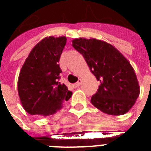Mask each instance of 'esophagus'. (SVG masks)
<instances>
[{"mask_svg": "<svg viewBox=\"0 0 151 151\" xmlns=\"http://www.w3.org/2000/svg\"><path fill=\"white\" fill-rule=\"evenodd\" d=\"M81 83H82V80H81V79H79L78 81V82H76L75 84L73 85V87H75V88L78 87L79 86L81 85Z\"/></svg>", "mask_w": 151, "mask_h": 151, "instance_id": "obj_1", "label": "esophagus"}]
</instances>
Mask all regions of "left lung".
<instances>
[{"label":"left lung","mask_w":151,"mask_h":151,"mask_svg":"<svg viewBox=\"0 0 151 151\" xmlns=\"http://www.w3.org/2000/svg\"><path fill=\"white\" fill-rule=\"evenodd\" d=\"M72 43L100 82L91 99L92 104L108 115L128 112L140 93L136 73L128 60L115 47L102 40L79 38Z\"/></svg>","instance_id":"8db88e82"}]
</instances>
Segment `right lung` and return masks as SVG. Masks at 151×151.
<instances>
[{"label":"right lung","mask_w":151,"mask_h":151,"mask_svg":"<svg viewBox=\"0 0 151 151\" xmlns=\"http://www.w3.org/2000/svg\"><path fill=\"white\" fill-rule=\"evenodd\" d=\"M66 37L44 38L31 50L18 81L21 104L31 115L49 116L62 108L72 92L59 82L62 72L59 62Z\"/></svg>","instance_id":"right-lung-1"}]
</instances>
